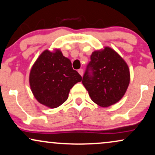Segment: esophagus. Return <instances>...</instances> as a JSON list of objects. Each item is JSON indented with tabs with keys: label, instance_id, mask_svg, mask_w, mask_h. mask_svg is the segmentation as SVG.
Segmentation results:
<instances>
[{
	"label": "esophagus",
	"instance_id": "obj_1",
	"mask_svg": "<svg viewBox=\"0 0 155 155\" xmlns=\"http://www.w3.org/2000/svg\"><path fill=\"white\" fill-rule=\"evenodd\" d=\"M78 72H79V74L80 75H81V76H83V74H84V71H83V69H79V71H78Z\"/></svg>",
	"mask_w": 155,
	"mask_h": 155
}]
</instances>
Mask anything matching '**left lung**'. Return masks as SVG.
Listing matches in <instances>:
<instances>
[{"label": "left lung", "instance_id": "1", "mask_svg": "<svg viewBox=\"0 0 155 155\" xmlns=\"http://www.w3.org/2000/svg\"><path fill=\"white\" fill-rule=\"evenodd\" d=\"M130 81V69L124 60L112 48L105 47L92 53L82 84L94 102L107 107L123 97Z\"/></svg>", "mask_w": 155, "mask_h": 155}]
</instances>
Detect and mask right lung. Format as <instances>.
Wrapping results in <instances>:
<instances>
[{
  "label": "right lung",
  "mask_w": 155,
  "mask_h": 155,
  "mask_svg": "<svg viewBox=\"0 0 155 155\" xmlns=\"http://www.w3.org/2000/svg\"><path fill=\"white\" fill-rule=\"evenodd\" d=\"M82 78L60 50H45L31 68L29 83L39 103L56 108L67 100L70 89Z\"/></svg>",
  "instance_id": "add662e5"
}]
</instances>
